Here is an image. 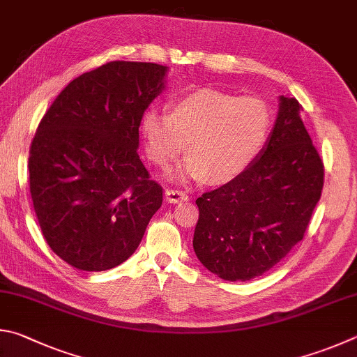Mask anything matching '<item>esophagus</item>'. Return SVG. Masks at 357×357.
<instances>
[{
  "instance_id": "obj_1",
  "label": "esophagus",
  "mask_w": 357,
  "mask_h": 357,
  "mask_svg": "<svg viewBox=\"0 0 357 357\" xmlns=\"http://www.w3.org/2000/svg\"><path fill=\"white\" fill-rule=\"evenodd\" d=\"M189 198L185 192L178 190V189H167L165 190V199L168 203H179V201H185Z\"/></svg>"
}]
</instances>
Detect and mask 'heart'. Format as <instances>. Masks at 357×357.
Instances as JSON below:
<instances>
[{
  "label": "heart",
  "instance_id": "obj_1",
  "mask_svg": "<svg viewBox=\"0 0 357 357\" xmlns=\"http://www.w3.org/2000/svg\"><path fill=\"white\" fill-rule=\"evenodd\" d=\"M273 115L259 96L198 89L172 101L170 114L148 109L140 131L148 159L168 168L189 150L181 178L223 184L255 164L270 135Z\"/></svg>",
  "mask_w": 357,
  "mask_h": 357
}]
</instances>
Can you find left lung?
I'll use <instances>...</instances> for the list:
<instances>
[{"label":"left lung","mask_w":357,"mask_h":357,"mask_svg":"<svg viewBox=\"0 0 357 357\" xmlns=\"http://www.w3.org/2000/svg\"><path fill=\"white\" fill-rule=\"evenodd\" d=\"M280 100L255 164L197 199L193 250L225 281H250L275 267L304 237L321 197L325 165L300 119V102Z\"/></svg>","instance_id":"obj_1"}]
</instances>
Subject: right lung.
<instances>
[{"instance_id":"right-lung-1","label":"right lung","mask_w":357,"mask_h":357,"mask_svg":"<svg viewBox=\"0 0 357 357\" xmlns=\"http://www.w3.org/2000/svg\"><path fill=\"white\" fill-rule=\"evenodd\" d=\"M165 73L153 62H107L71 81L38 123L28 162L32 204L50 248L75 268L125 262L162 206L137 148Z\"/></svg>"}]
</instances>
